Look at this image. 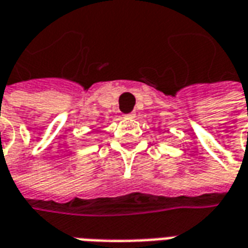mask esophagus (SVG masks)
I'll return each mask as SVG.
<instances>
[{"instance_id": "1", "label": "esophagus", "mask_w": 248, "mask_h": 248, "mask_svg": "<svg viewBox=\"0 0 248 248\" xmlns=\"http://www.w3.org/2000/svg\"><path fill=\"white\" fill-rule=\"evenodd\" d=\"M135 114L134 113H130V114H126V115H124V117H126V118H133V117H134Z\"/></svg>"}]
</instances>
